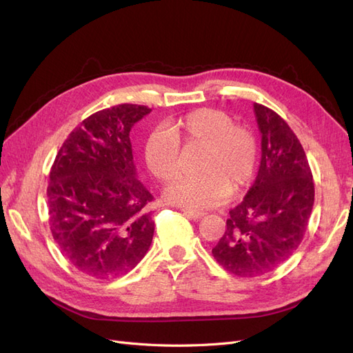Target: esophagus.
<instances>
[{
  "label": "esophagus",
  "instance_id": "obj_1",
  "mask_svg": "<svg viewBox=\"0 0 353 353\" xmlns=\"http://www.w3.org/2000/svg\"><path fill=\"white\" fill-rule=\"evenodd\" d=\"M183 212L187 218L193 219V221H199L205 216V212H196V210H187V209H183Z\"/></svg>",
  "mask_w": 353,
  "mask_h": 353
}]
</instances>
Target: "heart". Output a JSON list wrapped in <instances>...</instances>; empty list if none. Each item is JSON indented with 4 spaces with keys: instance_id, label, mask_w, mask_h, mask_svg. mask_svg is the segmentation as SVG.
Segmentation results:
<instances>
[{
    "instance_id": "b5f03b06",
    "label": "heart",
    "mask_w": 353,
    "mask_h": 353,
    "mask_svg": "<svg viewBox=\"0 0 353 353\" xmlns=\"http://www.w3.org/2000/svg\"><path fill=\"white\" fill-rule=\"evenodd\" d=\"M179 147H203L197 170L203 175L179 178L165 188V199L188 210L219 206L231 193L248 185L258 163V141L243 125L215 109H199L169 121L163 131L145 138V166L160 183H169L179 172Z\"/></svg>"
}]
</instances>
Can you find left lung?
Segmentation results:
<instances>
[{
  "label": "left lung",
  "instance_id": "8db88e82",
  "mask_svg": "<svg viewBox=\"0 0 353 353\" xmlns=\"http://www.w3.org/2000/svg\"><path fill=\"white\" fill-rule=\"evenodd\" d=\"M253 110L262 135L258 175L212 249L223 268L248 279L274 271L297 250L315 196L311 168L290 126L262 104Z\"/></svg>",
  "mask_w": 353,
  "mask_h": 353
}]
</instances>
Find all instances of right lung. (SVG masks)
Returning <instances> with one entry per match:
<instances>
[{
  "label": "right lung",
  "mask_w": 353,
  "mask_h": 353,
  "mask_svg": "<svg viewBox=\"0 0 353 353\" xmlns=\"http://www.w3.org/2000/svg\"><path fill=\"white\" fill-rule=\"evenodd\" d=\"M152 109L119 104L91 114L63 143L47 188L52 239L82 274L110 280L150 248V194L137 179L130 132Z\"/></svg>",
  "instance_id": "right-lung-1"
}]
</instances>
